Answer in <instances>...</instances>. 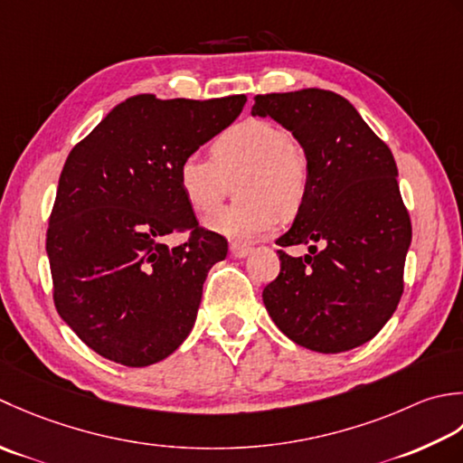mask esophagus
I'll return each instance as SVG.
<instances>
[{"instance_id":"34e87169","label":"esophagus","mask_w":463,"mask_h":463,"mask_svg":"<svg viewBox=\"0 0 463 463\" xmlns=\"http://www.w3.org/2000/svg\"><path fill=\"white\" fill-rule=\"evenodd\" d=\"M230 251H232L233 258L243 260V258L250 256L251 248H250V245H243V243H232V245H230Z\"/></svg>"}]
</instances>
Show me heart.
Returning <instances> with one entry per match:
<instances>
[{"instance_id":"obj_1","label":"heart","mask_w":463,"mask_h":463,"mask_svg":"<svg viewBox=\"0 0 463 463\" xmlns=\"http://www.w3.org/2000/svg\"><path fill=\"white\" fill-rule=\"evenodd\" d=\"M213 157L194 152L177 167V184L197 213H212L223 200L228 179L243 174L241 203L207 220V228L235 241H253L296 213L306 200L309 167L286 129L266 119H245L213 141Z\"/></svg>"}]
</instances>
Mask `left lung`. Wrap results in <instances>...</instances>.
<instances>
[{
  "instance_id": "obj_1",
  "label": "left lung",
  "mask_w": 463,
  "mask_h": 463,
  "mask_svg": "<svg viewBox=\"0 0 463 463\" xmlns=\"http://www.w3.org/2000/svg\"><path fill=\"white\" fill-rule=\"evenodd\" d=\"M251 116L291 131L309 167L306 200L276 241L309 248L304 258L278 251L279 276L263 289V306L301 347L354 350L385 326L403 291L411 222L395 159L352 103L334 91L256 96Z\"/></svg>"
}]
</instances>
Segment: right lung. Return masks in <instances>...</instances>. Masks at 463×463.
<instances>
[{
  "label": "right lung",
  "mask_w": 463,
  "mask_h": 463,
  "mask_svg": "<svg viewBox=\"0 0 463 463\" xmlns=\"http://www.w3.org/2000/svg\"><path fill=\"white\" fill-rule=\"evenodd\" d=\"M245 101L141 93L113 108L65 159L45 241L53 301L106 360L152 365L190 335L207 271L228 256V241L200 228L177 167L232 126ZM175 231L193 235L169 249L163 238Z\"/></svg>",
  "instance_id": "obj_1"
}]
</instances>
